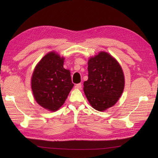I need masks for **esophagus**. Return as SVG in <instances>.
Instances as JSON below:
<instances>
[{
	"label": "esophagus",
	"instance_id": "34e87169",
	"mask_svg": "<svg viewBox=\"0 0 158 158\" xmlns=\"http://www.w3.org/2000/svg\"><path fill=\"white\" fill-rule=\"evenodd\" d=\"M81 87H82L81 83H78V84H76V85H75V88L76 89H81Z\"/></svg>",
	"mask_w": 158,
	"mask_h": 158
}]
</instances>
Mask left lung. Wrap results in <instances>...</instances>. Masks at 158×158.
Masks as SVG:
<instances>
[{
  "label": "left lung",
  "instance_id": "obj_1",
  "mask_svg": "<svg viewBox=\"0 0 158 158\" xmlns=\"http://www.w3.org/2000/svg\"><path fill=\"white\" fill-rule=\"evenodd\" d=\"M88 79L83 83L86 98L94 109L103 111L117 102L125 79L122 67L108 53L100 52L88 60Z\"/></svg>",
  "mask_w": 158,
  "mask_h": 158
}]
</instances>
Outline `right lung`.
I'll return each instance as SVG.
<instances>
[{"label": "right lung", "instance_id": "1", "mask_svg": "<svg viewBox=\"0 0 158 158\" xmlns=\"http://www.w3.org/2000/svg\"><path fill=\"white\" fill-rule=\"evenodd\" d=\"M64 60L56 52H49L37 64L32 73L31 87L35 99L50 111L62 106L74 85L70 71L63 67Z\"/></svg>", "mask_w": 158, "mask_h": 158}]
</instances>
